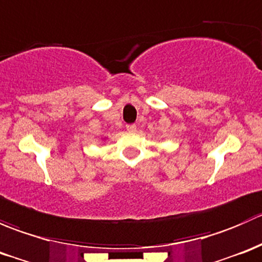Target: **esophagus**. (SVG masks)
<instances>
[{
	"instance_id": "esophagus-1",
	"label": "esophagus",
	"mask_w": 262,
	"mask_h": 262,
	"mask_svg": "<svg viewBox=\"0 0 262 262\" xmlns=\"http://www.w3.org/2000/svg\"><path fill=\"white\" fill-rule=\"evenodd\" d=\"M126 129H128L129 132H136L137 126L136 124H126Z\"/></svg>"
}]
</instances>
